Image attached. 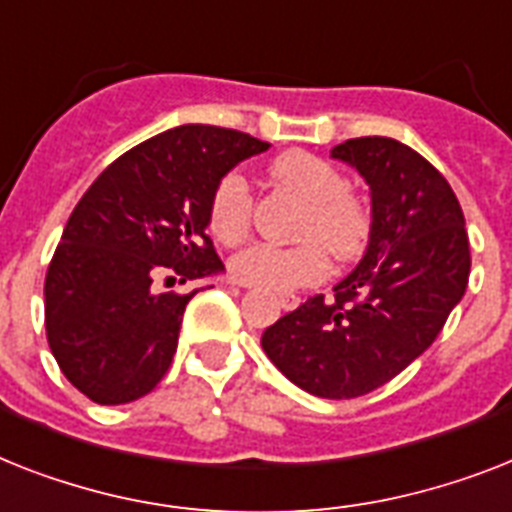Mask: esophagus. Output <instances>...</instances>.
Masks as SVG:
<instances>
[{
  "label": "esophagus",
  "mask_w": 512,
  "mask_h": 512,
  "mask_svg": "<svg viewBox=\"0 0 512 512\" xmlns=\"http://www.w3.org/2000/svg\"><path fill=\"white\" fill-rule=\"evenodd\" d=\"M278 305L284 307V310H294V307L299 305V297H294V294H284V297H278Z\"/></svg>",
  "instance_id": "34e87169"
}]
</instances>
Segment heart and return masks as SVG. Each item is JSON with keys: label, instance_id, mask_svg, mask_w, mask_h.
<instances>
[{"label": "heart", "instance_id": "heart-1", "mask_svg": "<svg viewBox=\"0 0 512 512\" xmlns=\"http://www.w3.org/2000/svg\"><path fill=\"white\" fill-rule=\"evenodd\" d=\"M270 178L305 202V215L297 228L302 244H255L239 252L231 260V273L242 284L268 292H292L297 286L321 281L326 257L331 263H350L363 252L371 236V213L363 199L347 189V178L331 162L294 149L270 162ZM207 223L215 239L228 247L249 234L252 191L242 173L220 178L210 197Z\"/></svg>", "mask_w": 512, "mask_h": 512}]
</instances>
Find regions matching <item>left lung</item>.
Returning <instances> with one entry per match:
<instances>
[{
    "mask_svg": "<svg viewBox=\"0 0 512 512\" xmlns=\"http://www.w3.org/2000/svg\"><path fill=\"white\" fill-rule=\"evenodd\" d=\"M371 189L363 260L334 286L265 328V355L299 389L352 400L429 350L468 286L465 218L447 178L415 149L386 136L336 144Z\"/></svg>",
    "mask_w": 512,
    "mask_h": 512,
    "instance_id": "1",
    "label": "left lung"
}]
</instances>
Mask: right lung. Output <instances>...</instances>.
Masks as SVG:
<instances>
[{
	"label": "right lung",
	"mask_w": 512,
	"mask_h": 512,
	"mask_svg": "<svg viewBox=\"0 0 512 512\" xmlns=\"http://www.w3.org/2000/svg\"><path fill=\"white\" fill-rule=\"evenodd\" d=\"M270 144L218 126L170 128L128 149L89 186L44 281L47 339L70 384L126 405L168 373L189 294L155 281L220 276L207 210L228 170Z\"/></svg>",
	"instance_id": "obj_1"
}]
</instances>
